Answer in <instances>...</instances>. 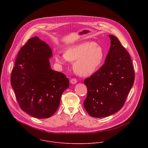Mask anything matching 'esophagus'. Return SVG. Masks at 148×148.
Wrapping results in <instances>:
<instances>
[{
  "mask_svg": "<svg viewBox=\"0 0 148 148\" xmlns=\"http://www.w3.org/2000/svg\"><path fill=\"white\" fill-rule=\"evenodd\" d=\"M70 82L71 84H75V83L77 82V79H76L75 78H71V79H70Z\"/></svg>",
  "mask_w": 148,
  "mask_h": 148,
  "instance_id": "1",
  "label": "esophagus"
}]
</instances>
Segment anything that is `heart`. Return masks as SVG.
<instances>
[{"label": "heart", "mask_w": 148, "mask_h": 148, "mask_svg": "<svg viewBox=\"0 0 148 148\" xmlns=\"http://www.w3.org/2000/svg\"><path fill=\"white\" fill-rule=\"evenodd\" d=\"M103 58L102 48L93 41L70 46L66 49L64 54L58 53L55 55L56 62L60 65L66 64L69 61H74V71L82 77L92 74L99 66Z\"/></svg>", "instance_id": "1"}]
</instances>
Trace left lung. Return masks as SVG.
Instances as JSON below:
<instances>
[{
	"label": "left lung",
	"instance_id": "8db88e82",
	"mask_svg": "<svg viewBox=\"0 0 148 148\" xmlns=\"http://www.w3.org/2000/svg\"><path fill=\"white\" fill-rule=\"evenodd\" d=\"M109 36L111 47L104 64L84 81L87 88L84 107L94 118L108 116L121 110L135 80L128 52L118 38Z\"/></svg>",
	"mask_w": 148,
	"mask_h": 148
}]
</instances>
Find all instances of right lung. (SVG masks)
<instances>
[{"label": "right lung", "instance_id": "right-lung-1", "mask_svg": "<svg viewBox=\"0 0 148 148\" xmlns=\"http://www.w3.org/2000/svg\"><path fill=\"white\" fill-rule=\"evenodd\" d=\"M52 50L38 37L28 40L17 54L10 81L20 108L39 119L57 110L62 92L69 87L65 74L50 68Z\"/></svg>", "mask_w": 148, "mask_h": 148}]
</instances>
